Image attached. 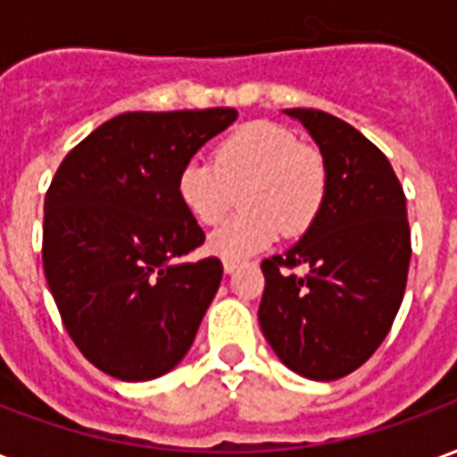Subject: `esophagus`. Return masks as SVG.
<instances>
[{"instance_id":"1","label":"esophagus","mask_w":457,"mask_h":457,"mask_svg":"<svg viewBox=\"0 0 457 457\" xmlns=\"http://www.w3.org/2000/svg\"><path fill=\"white\" fill-rule=\"evenodd\" d=\"M237 267H239V259H222V269H225L228 274H232Z\"/></svg>"}]
</instances>
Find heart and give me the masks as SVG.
Returning <instances> with one entry per match:
<instances>
[{
  "mask_svg": "<svg viewBox=\"0 0 457 457\" xmlns=\"http://www.w3.org/2000/svg\"><path fill=\"white\" fill-rule=\"evenodd\" d=\"M180 205L212 228L242 200L245 210L215 229L208 249L222 259H242L284 232L298 237L316 225L328 195L323 154L294 129L274 121H249L212 151V163L188 161L176 179Z\"/></svg>",
  "mask_w": 457,
  "mask_h": 457,
  "instance_id": "b5f03b06",
  "label": "heart"
}]
</instances>
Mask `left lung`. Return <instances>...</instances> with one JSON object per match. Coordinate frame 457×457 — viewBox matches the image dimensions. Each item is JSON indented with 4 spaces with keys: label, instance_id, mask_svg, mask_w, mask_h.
<instances>
[{
    "label": "left lung",
    "instance_id": "left-lung-1",
    "mask_svg": "<svg viewBox=\"0 0 457 457\" xmlns=\"http://www.w3.org/2000/svg\"><path fill=\"white\" fill-rule=\"evenodd\" d=\"M284 112L320 146L328 195L316 225L262 262L259 326L288 370L333 382L372 357L402 306L411 262L406 195L389 159L347 121L303 107Z\"/></svg>",
    "mask_w": 457,
    "mask_h": 457
}]
</instances>
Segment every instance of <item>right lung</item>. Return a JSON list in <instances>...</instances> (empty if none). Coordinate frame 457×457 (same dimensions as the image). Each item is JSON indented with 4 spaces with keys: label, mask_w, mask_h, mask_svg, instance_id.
Instances as JSON below:
<instances>
[{
    "label": "right lung",
    "mask_w": 457,
    "mask_h": 457,
    "mask_svg": "<svg viewBox=\"0 0 457 457\" xmlns=\"http://www.w3.org/2000/svg\"><path fill=\"white\" fill-rule=\"evenodd\" d=\"M237 120L232 107L124 112L65 154L44 203V271L68 336L124 382L173 370L218 294V257L180 262L205 232L176 179Z\"/></svg>",
    "instance_id": "obj_1"
}]
</instances>
